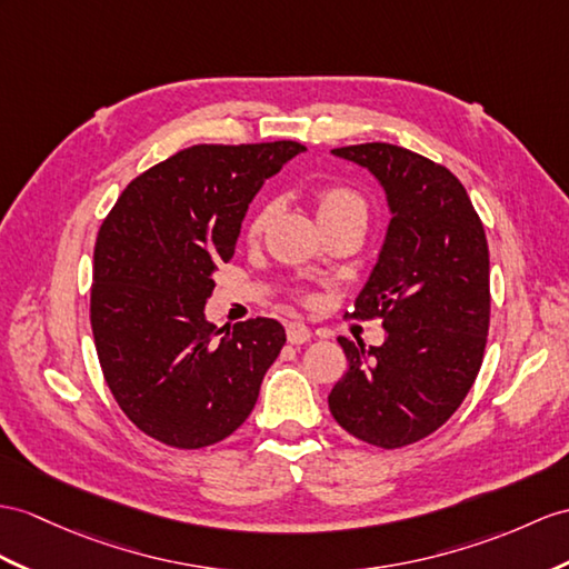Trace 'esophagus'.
Wrapping results in <instances>:
<instances>
[{
    "instance_id": "obj_1",
    "label": "esophagus",
    "mask_w": 569,
    "mask_h": 569,
    "mask_svg": "<svg viewBox=\"0 0 569 569\" xmlns=\"http://www.w3.org/2000/svg\"><path fill=\"white\" fill-rule=\"evenodd\" d=\"M287 340L292 345H303L307 340H311V330L299 321L287 323Z\"/></svg>"
}]
</instances>
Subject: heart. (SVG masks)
Masks as SVG:
<instances>
[{
  "instance_id": "heart-1",
  "label": "heart",
  "mask_w": 569,
  "mask_h": 569,
  "mask_svg": "<svg viewBox=\"0 0 569 569\" xmlns=\"http://www.w3.org/2000/svg\"><path fill=\"white\" fill-rule=\"evenodd\" d=\"M316 207H318V219H336L345 214H362L367 217V204L359 192L345 186H323L316 190ZM272 214V204H262L260 210L253 214L251 224H248V237H258V233L266 229L268 219Z\"/></svg>"
}]
</instances>
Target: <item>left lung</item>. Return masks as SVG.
I'll return each mask as SVG.
<instances>
[{
  "label": "left lung",
  "mask_w": 569,
  "mask_h": 569,
  "mask_svg": "<svg viewBox=\"0 0 569 569\" xmlns=\"http://www.w3.org/2000/svg\"><path fill=\"white\" fill-rule=\"evenodd\" d=\"M379 180L391 221L352 318H381L386 340L338 338L348 371L332 386L336 422L371 447L432 435L473 386L490 328L488 239L466 188L410 149L369 142L332 149Z\"/></svg>",
  "instance_id": "8db88e82"
}]
</instances>
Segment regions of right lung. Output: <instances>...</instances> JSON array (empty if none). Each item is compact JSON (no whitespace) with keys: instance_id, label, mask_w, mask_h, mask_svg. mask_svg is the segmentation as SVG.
I'll return each mask as SVG.
<instances>
[{"instance_id":"add662e5","label":"right lung","mask_w":569,"mask_h":569,"mask_svg":"<svg viewBox=\"0 0 569 569\" xmlns=\"http://www.w3.org/2000/svg\"><path fill=\"white\" fill-rule=\"evenodd\" d=\"M299 142L196 144L122 190L93 248L91 328L110 393L151 439L202 449L251 415L287 340L274 318L217 328L212 274L248 204Z\"/></svg>"}]
</instances>
